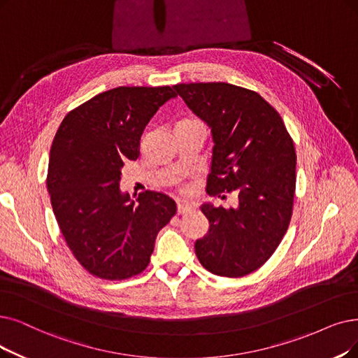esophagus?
I'll list each match as a JSON object with an SVG mask.
<instances>
[{
	"instance_id": "1",
	"label": "esophagus",
	"mask_w": 358,
	"mask_h": 358,
	"mask_svg": "<svg viewBox=\"0 0 358 358\" xmlns=\"http://www.w3.org/2000/svg\"><path fill=\"white\" fill-rule=\"evenodd\" d=\"M176 208H178V214H187L188 211H191V207L185 203H178Z\"/></svg>"
}]
</instances>
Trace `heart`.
I'll return each mask as SVG.
<instances>
[{
	"mask_svg": "<svg viewBox=\"0 0 358 358\" xmlns=\"http://www.w3.org/2000/svg\"><path fill=\"white\" fill-rule=\"evenodd\" d=\"M187 122H192V120H182L180 123H187ZM182 191H183V192H188V191H189V187H183Z\"/></svg>",
	"mask_w": 358,
	"mask_h": 358,
	"instance_id": "heart-1",
	"label": "heart"
}]
</instances>
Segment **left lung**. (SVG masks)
Masks as SVG:
<instances>
[{
	"mask_svg": "<svg viewBox=\"0 0 358 358\" xmlns=\"http://www.w3.org/2000/svg\"><path fill=\"white\" fill-rule=\"evenodd\" d=\"M173 90L211 129L207 188L238 207L203 204L208 234L195 242L211 273L241 278L260 268L287 234L295 194L296 154L279 113L254 91L224 82L179 83Z\"/></svg>",
	"mask_w": 358,
	"mask_h": 358,
	"instance_id": "obj_1",
	"label": "left lung"
}]
</instances>
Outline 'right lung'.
<instances>
[{
	"label": "right lung",
	"mask_w": 358,
	"mask_h": 358,
	"mask_svg": "<svg viewBox=\"0 0 358 358\" xmlns=\"http://www.w3.org/2000/svg\"><path fill=\"white\" fill-rule=\"evenodd\" d=\"M176 92L170 87H119L67 113L57 131L47 188L57 223L80 266L107 280L139 275L154 242L176 214L170 196L120 191L122 167L139 157L151 117Z\"/></svg>",
	"instance_id": "1"
}]
</instances>
